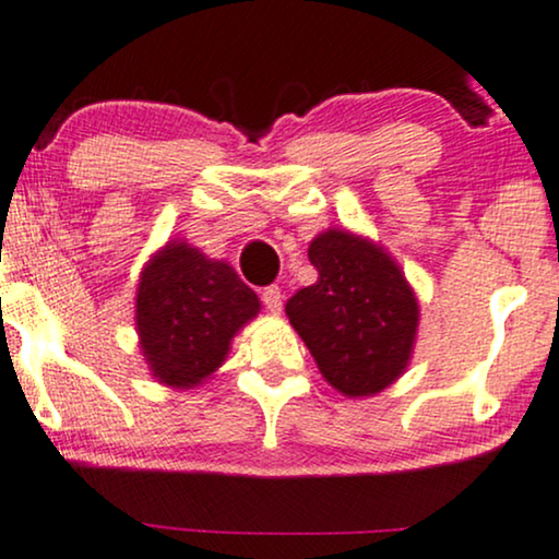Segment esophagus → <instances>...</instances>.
I'll return each instance as SVG.
<instances>
[{"instance_id":"obj_1","label":"esophagus","mask_w":559,"mask_h":559,"mask_svg":"<svg viewBox=\"0 0 559 559\" xmlns=\"http://www.w3.org/2000/svg\"><path fill=\"white\" fill-rule=\"evenodd\" d=\"M262 305L271 314H281V307H284V294H281L278 286L262 288Z\"/></svg>"}]
</instances>
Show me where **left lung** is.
<instances>
[{"mask_svg": "<svg viewBox=\"0 0 559 559\" xmlns=\"http://www.w3.org/2000/svg\"><path fill=\"white\" fill-rule=\"evenodd\" d=\"M307 254L318 281L286 301V314L322 378L348 399L393 385L419 328V301L399 262L346 228L318 234Z\"/></svg>", "mask_w": 559, "mask_h": 559, "instance_id": "obj_1", "label": "left lung"}]
</instances>
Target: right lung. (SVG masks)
I'll list each match as a JSON object with an SVG mask.
<instances>
[{
  "label": "right lung",
  "instance_id": "right-lung-1",
  "mask_svg": "<svg viewBox=\"0 0 559 559\" xmlns=\"http://www.w3.org/2000/svg\"><path fill=\"white\" fill-rule=\"evenodd\" d=\"M260 299L224 260L169 241L147 260L134 299V325L147 369L169 388H194L226 361L231 338Z\"/></svg>",
  "mask_w": 559,
  "mask_h": 559
}]
</instances>
